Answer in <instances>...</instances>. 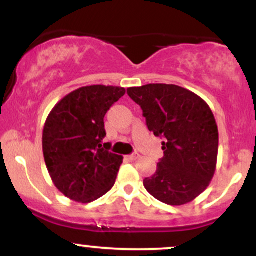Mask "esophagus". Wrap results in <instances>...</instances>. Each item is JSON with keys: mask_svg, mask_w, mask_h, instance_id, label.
Listing matches in <instances>:
<instances>
[{"mask_svg": "<svg viewBox=\"0 0 256 256\" xmlns=\"http://www.w3.org/2000/svg\"><path fill=\"white\" fill-rule=\"evenodd\" d=\"M138 158H140V154H137V152H134V154H132V155H128V158H130L131 161H136Z\"/></svg>", "mask_w": 256, "mask_h": 256, "instance_id": "esophagus-1", "label": "esophagus"}]
</instances>
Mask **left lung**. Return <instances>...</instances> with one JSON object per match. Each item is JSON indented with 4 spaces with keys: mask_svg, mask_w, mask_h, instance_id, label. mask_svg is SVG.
Wrapping results in <instances>:
<instances>
[{
    "mask_svg": "<svg viewBox=\"0 0 256 256\" xmlns=\"http://www.w3.org/2000/svg\"><path fill=\"white\" fill-rule=\"evenodd\" d=\"M149 131L162 137L164 158L143 180L146 192L170 206L189 204L210 185L216 168L219 134L213 112L192 91L173 84L128 88Z\"/></svg>",
    "mask_w": 256,
    "mask_h": 256,
    "instance_id": "left-lung-1",
    "label": "left lung"
}]
</instances>
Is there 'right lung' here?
<instances>
[{"label": "right lung", "mask_w": 256, "mask_h": 256, "mask_svg": "<svg viewBox=\"0 0 256 256\" xmlns=\"http://www.w3.org/2000/svg\"><path fill=\"white\" fill-rule=\"evenodd\" d=\"M120 86L79 88L55 104L43 128V155L49 174L66 198L89 204L116 183L122 155L104 149V118L125 95Z\"/></svg>", "instance_id": "add662e5"}]
</instances>
